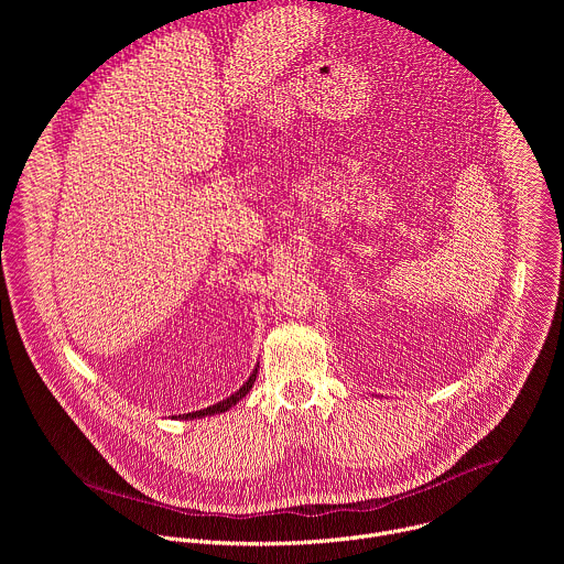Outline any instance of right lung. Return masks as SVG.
Segmentation results:
<instances>
[{"label":"right lung","instance_id":"right-lung-1","mask_svg":"<svg viewBox=\"0 0 564 564\" xmlns=\"http://www.w3.org/2000/svg\"><path fill=\"white\" fill-rule=\"evenodd\" d=\"M257 372H259V366L252 370V375L248 377V381L240 386L234 394H229L227 399H223V401H218V404H214V406H207V409H200V411H196V413H187V415H178L181 420H203V417H212V415H220V413H225V411H229L231 406H236L240 399H243L250 390H252V386H254V381H257Z\"/></svg>","mask_w":564,"mask_h":564}]
</instances>
